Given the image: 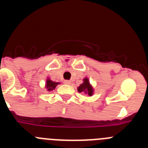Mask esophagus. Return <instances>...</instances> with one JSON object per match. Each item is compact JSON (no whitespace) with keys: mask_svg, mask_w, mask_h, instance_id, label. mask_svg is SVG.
<instances>
[{"mask_svg":"<svg viewBox=\"0 0 148 148\" xmlns=\"http://www.w3.org/2000/svg\"><path fill=\"white\" fill-rule=\"evenodd\" d=\"M64 83L65 84H67V85H69V84H71V82H70V81H68V80H65L64 82Z\"/></svg>","mask_w":148,"mask_h":148,"instance_id":"obj_1","label":"esophagus"}]
</instances>
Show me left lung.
Listing matches in <instances>:
<instances>
[{
	"label": "left lung",
	"instance_id": "left-lung-1",
	"mask_svg": "<svg viewBox=\"0 0 148 148\" xmlns=\"http://www.w3.org/2000/svg\"><path fill=\"white\" fill-rule=\"evenodd\" d=\"M83 81V83L78 87V91L79 92H85L86 94H87L90 96H92V94H93V88L90 84L88 78H84Z\"/></svg>",
	"mask_w": 148,
	"mask_h": 148
}]
</instances>
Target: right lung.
<instances>
[{
    "mask_svg": "<svg viewBox=\"0 0 148 148\" xmlns=\"http://www.w3.org/2000/svg\"><path fill=\"white\" fill-rule=\"evenodd\" d=\"M59 82H55L51 81L49 78L47 79V82H46V88L48 91H52V90H54L56 87V86L59 84Z\"/></svg>",
    "mask_w": 148,
    "mask_h": 148,
    "instance_id": "add662e5",
    "label": "right lung"
}]
</instances>
